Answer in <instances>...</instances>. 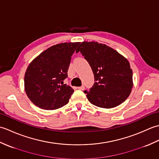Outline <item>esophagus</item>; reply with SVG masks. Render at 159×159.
Wrapping results in <instances>:
<instances>
[{"label": "esophagus", "mask_w": 159, "mask_h": 159, "mask_svg": "<svg viewBox=\"0 0 159 159\" xmlns=\"http://www.w3.org/2000/svg\"><path fill=\"white\" fill-rule=\"evenodd\" d=\"M77 88L79 89H80V90H84V89H85V87H84L83 85H82V86H80V87H78Z\"/></svg>", "instance_id": "34e87169"}]
</instances>
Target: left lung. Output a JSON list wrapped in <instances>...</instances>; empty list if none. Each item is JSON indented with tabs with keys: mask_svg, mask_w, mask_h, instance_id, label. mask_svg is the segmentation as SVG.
Listing matches in <instances>:
<instances>
[{
	"mask_svg": "<svg viewBox=\"0 0 159 159\" xmlns=\"http://www.w3.org/2000/svg\"><path fill=\"white\" fill-rule=\"evenodd\" d=\"M80 52L92 67L96 82L87 98L93 105L111 109L120 105L133 88V70L128 61L104 43L83 42L76 52Z\"/></svg>",
	"mask_w": 159,
	"mask_h": 159,
	"instance_id": "obj_1",
	"label": "left lung"
}]
</instances>
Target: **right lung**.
<instances>
[{
	"instance_id": "obj_1",
	"label": "right lung",
	"mask_w": 159,
	"mask_h": 159,
	"mask_svg": "<svg viewBox=\"0 0 159 159\" xmlns=\"http://www.w3.org/2000/svg\"><path fill=\"white\" fill-rule=\"evenodd\" d=\"M79 43L65 42L50 46L30 63L25 74V89L35 105L55 110L68 103L74 89L63 80Z\"/></svg>"
}]
</instances>
